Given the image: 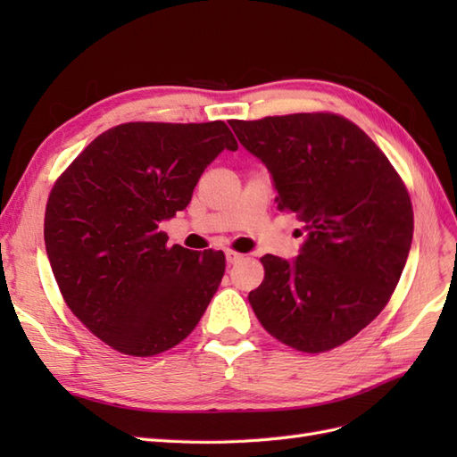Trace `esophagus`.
<instances>
[{"label": "esophagus", "mask_w": 457, "mask_h": 457, "mask_svg": "<svg viewBox=\"0 0 457 457\" xmlns=\"http://www.w3.org/2000/svg\"><path fill=\"white\" fill-rule=\"evenodd\" d=\"M226 259H228L229 265H234V263H237V261L244 259V253H237V251H234V249H228L226 251Z\"/></svg>", "instance_id": "obj_1"}]
</instances>
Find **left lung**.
<instances>
[{
    "label": "left lung",
    "mask_w": 457,
    "mask_h": 457,
    "mask_svg": "<svg viewBox=\"0 0 457 457\" xmlns=\"http://www.w3.org/2000/svg\"><path fill=\"white\" fill-rule=\"evenodd\" d=\"M239 143L273 174L280 212L304 223L288 263L261 257L249 304L267 332L304 353L357 336L391 300L409 257L414 213L399 172L369 135L329 112L231 120Z\"/></svg>",
    "instance_id": "left-lung-1"
}]
</instances>
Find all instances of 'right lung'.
Segmentation results:
<instances>
[{"label": "right lung", "mask_w": 457, "mask_h": 457, "mask_svg": "<svg viewBox=\"0 0 457 457\" xmlns=\"http://www.w3.org/2000/svg\"><path fill=\"white\" fill-rule=\"evenodd\" d=\"M237 141L223 121H129L98 135L56 179L45 245L72 314L104 344L151 357L180 344L226 273L223 251L169 247L162 220Z\"/></svg>", "instance_id": "obj_1"}]
</instances>
